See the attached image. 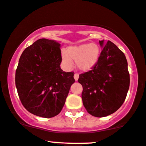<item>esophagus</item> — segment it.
I'll list each match as a JSON object with an SVG mask.
<instances>
[{
  "mask_svg": "<svg viewBox=\"0 0 146 146\" xmlns=\"http://www.w3.org/2000/svg\"><path fill=\"white\" fill-rule=\"evenodd\" d=\"M78 78H79V74H78V73H75V75H74L75 80L77 81L78 80Z\"/></svg>",
  "mask_w": 146,
  "mask_h": 146,
  "instance_id": "obj_1",
  "label": "esophagus"
}]
</instances>
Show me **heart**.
<instances>
[{
  "label": "heart",
  "mask_w": 146,
  "mask_h": 146,
  "mask_svg": "<svg viewBox=\"0 0 146 146\" xmlns=\"http://www.w3.org/2000/svg\"><path fill=\"white\" fill-rule=\"evenodd\" d=\"M101 50L94 43H85L69 47L67 52L61 54L62 62L66 68L72 66V61L76 62V66L82 71H89L96 66L99 60Z\"/></svg>",
  "instance_id": "obj_1"
}]
</instances>
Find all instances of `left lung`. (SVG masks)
<instances>
[{
	"label": "left lung",
	"mask_w": 146,
	"mask_h": 146,
	"mask_svg": "<svg viewBox=\"0 0 146 146\" xmlns=\"http://www.w3.org/2000/svg\"><path fill=\"white\" fill-rule=\"evenodd\" d=\"M103 50L96 66L79 76L87 111L97 117L113 114L125 101L129 87L128 64L124 53L111 41L99 40Z\"/></svg>",
	"instance_id": "left-lung-1"
}]
</instances>
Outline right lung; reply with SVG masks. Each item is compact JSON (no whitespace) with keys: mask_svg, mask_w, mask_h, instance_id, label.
<instances>
[{"mask_svg":"<svg viewBox=\"0 0 146 146\" xmlns=\"http://www.w3.org/2000/svg\"><path fill=\"white\" fill-rule=\"evenodd\" d=\"M60 47L56 41L42 38L27 47L19 58L15 85L22 105L35 115H57L75 82L73 72L61 70Z\"/></svg>","mask_w":146,"mask_h":146,"instance_id":"right-lung-1","label":"right lung"}]
</instances>
